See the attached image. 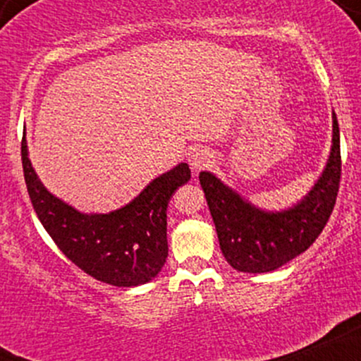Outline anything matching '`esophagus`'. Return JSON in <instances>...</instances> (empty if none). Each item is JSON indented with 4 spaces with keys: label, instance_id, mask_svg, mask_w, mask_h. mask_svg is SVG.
<instances>
[{
    "label": "esophagus",
    "instance_id": "1",
    "mask_svg": "<svg viewBox=\"0 0 361 361\" xmlns=\"http://www.w3.org/2000/svg\"><path fill=\"white\" fill-rule=\"evenodd\" d=\"M188 163L190 168L197 173L200 171V169L209 168L210 164L214 163V156L212 152L207 151V149H195V151H192V154L188 156Z\"/></svg>",
    "mask_w": 361,
    "mask_h": 361
}]
</instances>
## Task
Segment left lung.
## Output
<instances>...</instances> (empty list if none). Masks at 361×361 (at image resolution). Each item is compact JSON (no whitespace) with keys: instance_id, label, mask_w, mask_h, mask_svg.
<instances>
[{"instance_id":"obj_1","label":"left lung","mask_w":361,"mask_h":361,"mask_svg":"<svg viewBox=\"0 0 361 361\" xmlns=\"http://www.w3.org/2000/svg\"><path fill=\"white\" fill-rule=\"evenodd\" d=\"M339 176L341 154L334 111L333 139L326 166L312 188L287 209H261L214 173L202 171L198 180L227 263L243 273H268L302 255L322 233L333 212Z\"/></svg>"}]
</instances>
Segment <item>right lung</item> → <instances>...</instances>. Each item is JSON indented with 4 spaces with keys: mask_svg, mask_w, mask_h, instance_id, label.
Here are the masks:
<instances>
[{
    "mask_svg": "<svg viewBox=\"0 0 361 361\" xmlns=\"http://www.w3.org/2000/svg\"><path fill=\"white\" fill-rule=\"evenodd\" d=\"M22 164L37 217L78 268L115 287H139L159 275L168 258V202L192 178L188 164L156 176L128 204L106 214L81 212L49 192L32 166L25 137Z\"/></svg>",
    "mask_w": 361,
    "mask_h": 361,
    "instance_id": "add662e5",
    "label": "right lung"
}]
</instances>
